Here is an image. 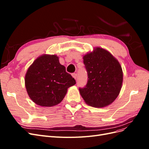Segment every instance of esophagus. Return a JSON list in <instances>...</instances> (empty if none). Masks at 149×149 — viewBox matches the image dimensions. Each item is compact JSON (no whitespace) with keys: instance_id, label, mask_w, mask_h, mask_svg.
Here are the masks:
<instances>
[{"instance_id":"1","label":"esophagus","mask_w":149,"mask_h":149,"mask_svg":"<svg viewBox=\"0 0 149 149\" xmlns=\"http://www.w3.org/2000/svg\"><path fill=\"white\" fill-rule=\"evenodd\" d=\"M72 76H73V77L75 79H76V78H77V74L74 73L72 74Z\"/></svg>"}]
</instances>
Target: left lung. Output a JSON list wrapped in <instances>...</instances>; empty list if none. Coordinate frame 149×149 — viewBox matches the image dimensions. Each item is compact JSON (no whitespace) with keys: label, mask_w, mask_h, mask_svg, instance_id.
Returning a JSON list of instances; mask_svg holds the SVG:
<instances>
[{"label":"left lung","mask_w":149,"mask_h":149,"mask_svg":"<svg viewBox=\"0 0 149 149\" xmlns=\"http://www.w3.org/2000/svg\"><path fill=\"white\" fill-rule=\"evenodd\" d=\"M88 82L79 90L88 105L103 107L113 102L122 87L123 74L119 61L106 49L96 48L83 56Z\"/></svg>","instance_id":"left-lung-1"}]
</instances>
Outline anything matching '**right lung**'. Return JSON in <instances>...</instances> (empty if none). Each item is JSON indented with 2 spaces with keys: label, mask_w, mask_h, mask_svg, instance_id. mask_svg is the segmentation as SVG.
Wrapping results in <instances>:
<instances>
[{
  "label": "right lung",
  "mask_w": 149,
  "mask_h": 149,
  "mask_svg": "<svg viewBox=\"0 0 149 149\" xmlns=\"http://www.w3.org/2000/svg\"><path fill=\"white\" fill-rule=\"evenodd\" d=\"M25 83L29 97L35 104L51 107L62 101L68 88L74 85L76 81L60 63L56 55H43L29 67Z\"/></svg>",
  "instance_id": "1"
}]
</instances>
